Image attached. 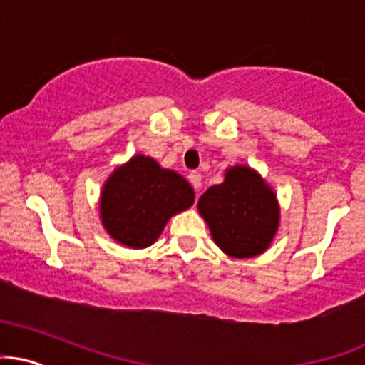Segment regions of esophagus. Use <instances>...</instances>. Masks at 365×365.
<instances>
[{
	"label": "esophagus",
	"mask_w": 365,
	"mask_h": 365,
	"mask_svg": "<svg viewBox=\"0 0 365 365\" xmlns=\"http://www.w3.org/2000/svg\"><path fill=\"white\" fill-rule=\"evenodd\" d=\"M189 182H190V185L194 187V189H199V187H201V182H202L201 173H199V171H190Z\"/></svg>",
	"instance_id": "1"
}]
</instances>
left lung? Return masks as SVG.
I'll return each instance as SVG.
<instances>
[{"instance_id": "left-lung-1", "label": "left lung", "mask_w": 365, "mask_h": 365, "mask_svg": "<svg viewBox=\"0 0 365 365\" xmlns=\"http://www.w3.org/2000/svg\"><path fill=\"white\" fill-rule=\"evenodd\" d=\"M197 206L215 242L234 258L263 253L277 232L275 194L246 166L228 170L225 182L204 192Z\"/></svg>"}]
</instances>
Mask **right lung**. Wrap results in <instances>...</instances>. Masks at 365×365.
<instances>
[{
    "mask_svg": "<svg viewBox=\"0 0 365 365\" xmlns=\"http://www.w3.org/2000/svg\"><path fill=\"white\" fill-rule=\"evenodd\" d=\"M194 202V190L183 176L161 170L154 159L135 155L107 180L102 192V223L118 242L150 246L171 216Z\"/></svg>",
    "mask_w": 365,
    "mask_h": 365,
    "instance_id": "obj_1",
    "label": "right lung"
}]
</instances>
